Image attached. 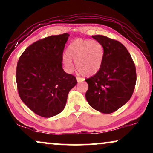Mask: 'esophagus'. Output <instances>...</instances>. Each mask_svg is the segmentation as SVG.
<instances>
[{
  "label": "esophagus",
  "instance_id": "1",
  "mask_svg": "<svg viewBox=\"0 0 153 153\" xmlns=\"http://www.w3.org/2000/svg\"><path fill=\"white\" fill-rule=\"evenodd\" d=\"M76 80H77V81H78V83H81L84 81V79L81 78V77H79V76H76Z\"/></svg>",
  "mask_w": 153,
  "mask_h": 153
}]
</instances>
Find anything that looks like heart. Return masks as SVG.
Segmentation results:
<instances>
[{
	"mask_svg": "<svg viewBox=\"0 0 153 153\" xmlns=\"http://www.w3.org/2000/svg\"><path fill=\"white\" fill-rule=\"evenodd\" d=\"M103 59L104 48L99 41L78 39L67 48L66 55H63L62 62L67 72L74 70V60L79 73L92 75L100 70Z\"/></svg>",
	"mask_w": 153,
	"mask_h": 153,
	"instance_id": "1",
	"label": "heart"
}]
</instances>
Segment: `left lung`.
Wrapping results in <instances>:
<instances>
[{
    "instance_id": "1",
    "label": "left lung",
    "mask_w": 153,
    "mask_h": 153,
    "mask_svg": "<svg viewBox=\"0 0 153 153\" xmlns=\"http://www.w3.org/2000/svg\"><path fill=\"white\" fill-rule=\"evenodd\" d=\"M102 45V67L86 79V98L91 107L105 114L115 112L129 100L136 81V67L127 49L117 41L105 36H92Z\"/></svg>"
}]
</instances>
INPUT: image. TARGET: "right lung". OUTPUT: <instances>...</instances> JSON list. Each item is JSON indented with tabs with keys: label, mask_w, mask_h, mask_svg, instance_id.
<instances>
[{
	"label": "right lung",
	"mask_w": 153,
	"mask_h": 153,
	"mask_svg": "<svg viewBox=\"0 0 153 153\" xmlns=\"http://www.w3.org/2000/svg\"><path fill=\"white\" fill-rule=\"evenodd\" d=\"M69 34L51 36L33 43L19 57L16 81L23 102L35 114L52 117L64 110L76 77L63 70L62 53Z\"/></svg>",
	"instance_id": "add662e5"
}]
</instances>
